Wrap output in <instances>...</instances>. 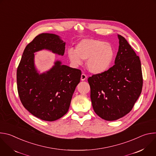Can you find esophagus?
I'll list each match as a JSON object with an SVG mask.
<instances>
[{
  "label": "esophagus",
  "instance_id": "1",
  "mask_svg": "<svg viewBox=\"0 0 156 156\" xmlns=\"http://www.w3.org/2000/svg\"><path fill=\"white\" fill-rule=\"evenodd\" d=\"M87 78V76L84 73H82L81 76V81H84Z\"/></svg>",
  "mask_w": 156,
  "mask_h": 156
}]
</instances>
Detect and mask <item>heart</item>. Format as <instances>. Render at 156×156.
I'll use <instances>...</instances> for the list:
<instances>
[{
    "label": "heart",
    "mask_w": 156,
    "mask_h": 156,
    "mask_svg": "<svg viewBox=\"0 0 156 156\" xmlns=\"http://www.w3.org/2000/svg\"><path fill=\"white\" fill-rule=\"evenodd\" d=\"M67 55L75 65H80L82 60H87V70L91 73L98 74L110 67L114 58L115 52L112 46L104 41L84 39L77 44L75 51L69 49Z\"/></svg>",
    "instance_id": "1"
}]
</instances>
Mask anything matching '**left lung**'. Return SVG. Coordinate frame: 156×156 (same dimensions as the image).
Returning a JSON list of instances; mask_svg holds the SVG:
<instances>
[{
  "instance_id": "1",
  "label": "left lung",
  "mask_w": 156,
  "mask_h": 156,
  "mask_svg": "<svg viewBox=\"0 0 156 156\" xmlns=\"http://www.w3.org/2000/svg\"><path fill=\"white\" fill-rule=\"evenodd\" d=\"M118 37L115 65L87 79L94 112L107 121L116 120L130 112L141 94L143 83L140 57L125 37Z\"/></svg>"
}]
</instances>
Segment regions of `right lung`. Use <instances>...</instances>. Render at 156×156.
<instances>
[{
  "mask_svg": "<svg viewBox=\"0 0 156 156\" xmlns=\"http://www.w3.org/2000/svg\"><path fill=\"white\" fill-rule=\"evenodd\" d=\"M65 46L57 35L39 34L25 48L17 68L20 99L29 112L42 120L54 121L68 112L81 71L57 61L49 71L39 75L34 67V53L45 49L63 55Z\"/></svg>",
  "mask_w": 156,
  "mask_h": 156,
  "instance_id": "right-lung-1",
  "label": "right lung"
}]
</instances>
